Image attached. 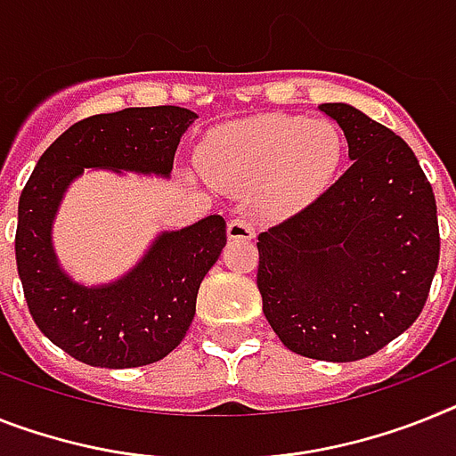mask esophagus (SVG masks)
<instances>
[{
    "instance_id": "esophagus-1",
    "label": "esophagus",
    "mask_w": 456,
    "mask_h": 456,
    "mask_svg": "<svg viewBox=\"0 0 456 456\" xmlns=\"http://www.w3.org/2000/svg\"><path fill=\"white\" fill-rule=\"evenodd\" d=\"M227 236L229 240H252L255 239V227L246 217H236L227 224Z\"/></svg>"
}]
</instances>
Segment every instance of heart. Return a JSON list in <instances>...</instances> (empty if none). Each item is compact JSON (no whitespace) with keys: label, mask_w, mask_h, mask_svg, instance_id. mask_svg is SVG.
<instances>
[{"label":"heart","mask_w":456,"mask_h":456,"mask_svg":"<svg viewBox=\"0 0 456 456\" xmlns=\"http://www.w3.org/2000/svg\"><path fill=\"white\" fill-rule=\"evenodd\" d=\"M346 155L334 122L262 116L217 129L199 151V169L227 194L262 190L264 208L294 213L324 194Z\"/></svg>","instance_id":"1"}]
</instances>
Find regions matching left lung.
<instances>
[{"mask_svg": "<svg viewBox=\"0 0 456 456\" xmlns=\"http://www.w3.org/2000/svg\"><path fill=\"white\" fill-rule=\"evenodd\" d=\"M352 167L311 206L259 234L264 315L287 350L357 362L422 313L438 269L436 199L401 136L350 104H322Z\"/></svg>", "mask_w": 456, "mask_h": 456, "instance_id": "obj_1", "label": "left lung"}]
</instances>
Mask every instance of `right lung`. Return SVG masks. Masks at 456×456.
<instances>
[{
	"label": "right lung",
	"instance_id": "add662e5",
	"mask_svg": "<svg viewBox=\"0 0 456 456\" xmlns=\"http://www.w3.org/2000/svg\"><path fill=\"white\" fill-rule=\"evenodd\" d=\"M197 113L145 106L76 122L41 155L18 204L15 262L37 327L67 354L99 369L159 362L187 334L199 285L227 246L222 216L162 232L136 266L104 285L74 281L57 259L53 222L86 169L169 178L175 148Z\"/></svg>",
	"mask_w": 456,
	"mask_h": 456
}]
</instances>
